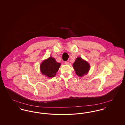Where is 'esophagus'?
Returning <instances> with one entry per match:
<instances>
[{
    "label": "esophagus",
    "instance_id": "obj_1",
    "mask_svg": "<svg viewBox=\"0 0 125 125\" xmlns=\"http://www.w3.org/2000/svg\"><path fill=\"white\" fill-rule=\"evenodd\" d=\"M65 63L66 65H68V64H69V62L68 61H65Z\"/></svg>",
    "mask_w": 125,
    "mask_h": 125
}]
</instances>
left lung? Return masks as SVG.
Instances as JSON below:
<instances>
[{"instance_id": "obj_1", "label": "left lung", "mask_w": 125, "mask_h": 125, "mask_svg": "<svg viewBox=\"0 0 125 125\" xmlns=\"http://www.w3.org/2000/svg\"><path fill=\"white\" fill-rule=\"evenodd\" d=\"M73 66L76 74L80 77L86 74L90 68L89 64L87 61L83 60L81 57L76 59L73 64Z\"/></svg>"}]
</instances>
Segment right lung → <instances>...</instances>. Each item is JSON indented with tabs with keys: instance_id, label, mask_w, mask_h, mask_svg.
Masks as SVG:
<instances>
[{
	"instance_id": "add662e5",
	"label": "right lung",
	"mask_w": 125,
	"mask_h": 125,
	"mask_svg": "<svg viewBox=\"0 0 125 125\" xmlns=\"http://www.w3.org/2000/svg\"><path fill=\"white\" fill-rule=\"evenodd\" d=\"M61 64L57 63L52 57L44 60L40 65L42 74L48 77H53L58 72Z\"/></svg>"
}]
</instances>
